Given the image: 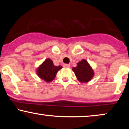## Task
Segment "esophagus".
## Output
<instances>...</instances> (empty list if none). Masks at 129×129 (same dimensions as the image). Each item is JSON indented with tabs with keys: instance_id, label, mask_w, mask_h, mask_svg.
I'll list each match as a JSON object with an SVG mask.
<instances>
[{
	"instance_id": "34e87169",
	"label": "esophagus",
	"mask_w": 129,
	"mask_h": 129,
	"mask_svg": "<svg viewBox=\"0 0 129 129\" xmlns=\"http://www.w3.org/2000/svg\"><path fill=\"white\" fill-rule=\"evenodd\" d=\"M63 67H64V68H69L70 67V65L69 64H63Z\"/></svg>"
}]
</instances>
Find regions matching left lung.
I'll return each mask as SVG.
<instances>
[{"label":"left lung","mask_w":129,"mask_h":129,"mask_svg":"<svg viewBox=\"0 0 129 129\" xmlns=\"http://www.w3.org/2000/svg\"><path fill=\"white\" fill-rule=\"evenodd\" d=\"M72 70L75 73L77 80L81 83H87L94 77V70L88 61L83 59L77 63V66L73 67Z\"/></svg>","instance_id":"left-lung-1"}]
</instances>
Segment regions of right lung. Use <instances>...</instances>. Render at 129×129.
I'll return each instance as SVG.
<instances>
[{
	"instance_id": "add662e5",
	"label": "right lung",
	"mask_w": 129,
	"mask_h": 129,
	"mask_svg": "<svg viewBox=\"0 0 129 129\" xmlns=\"http://www.w3.org/2000/svg\"><path fill=\"white\" fill-rule=\"evenodd\" d=\"M61 68V66H54L50 59H46L37 68L36 72L40 79L49 83L54 80L58 71Z\"/></svg>"
}]
</instances>
